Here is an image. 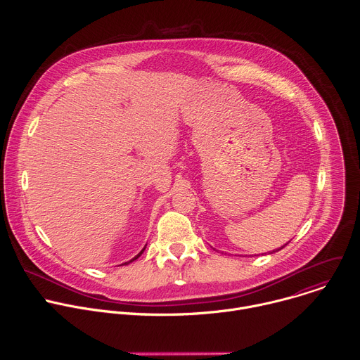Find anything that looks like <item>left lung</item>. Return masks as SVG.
Returning <instances> with one entry per match:
<instances>
[{
    "label": "left lung",
    "mask_w": 360,
    "mask_h": 360,
    "mask_svg": "<svg viewBox=\"0 0 360 360\" xmlns=\"http://www.w3.org/2000/svg\"><path fill=\"white\" fill-rule=\"evenodd\" d=\"M285 246H286V245H285ZM285 246H282V248H285ZM282 248H281V249H282ZM281 249H276V250H281ZM276 250H274V252H276Z\"/></svg>",
    "instance_id": "1"
}]
</instances>
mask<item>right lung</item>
<instances>
[{
    "label": "right lung",
    "instance_id": "add662e5",
    "mask_svg": "<svg viewBox=\"0 0 360 360\" xmlns=\"http://www.w3.org/2000/svg\"><path fill=\"white\" fill-rule=\"evenodd\" d=\"M143 250H145V248H143V249H142V250H141V252H139V253H138V255H136V256H135V258H134V259H131V261H129V262H132V261H135V259H138V258H139V256H141V253H142V252H143ZM129 262H127V264H125V265H128V264H129Z\"/></svg>",
    "mask_w": 360,
    "mask_h": 360
}]
</instances>
